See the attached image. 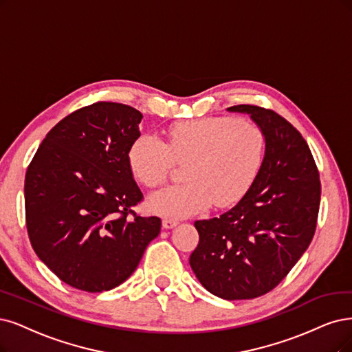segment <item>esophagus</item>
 <instances>
[{
  "label": "esophagus",
  "mask_w": 352,
  "mask_h": 352,
  "mask_svg": "<svg viewBox=\"0 0 352 352\" xmlns=\"http://www.w3.org/2000/svg\"><path fill=\"white\" fill-rule=\"evenodd\" d=\"M178 225V220H174V219H164L162 220V228L164 229H173Z\"/></svg>",
  "instance_id": "esophagus-1"
}]
</instances>
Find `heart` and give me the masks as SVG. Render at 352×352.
I'll return each mask as SVG.
<instances>
[{
	"label": "heart",
	"instance_id": "1",
	"mask_svg": "<svg viewBox=\"0 0 352 352\" xmlns=\"http://www.w3.org/2000/svg\"><path fill=\"white\" fill-rule=\"evenodd\" d=\"M265 156V135L251 122L233 117H204L169 127L166 142L139 136L129 149L133 177L145 187L161 186L177 164H186L187 183L153 192L149 209L183 219L239 203L256 179Z\"/></svg>",
	"mask_w": 352,
	"mask_h": 352
}]
</instances>
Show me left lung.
Listing matches in <instances>:
<instances>
[{
    "label": "left lung",
    "instance_id": "1",
    "mask_svg": "<svg viewBox=\"0 0 352 352\" xmlns=\"http://www.w3.org/2000/svg\"><path fill=\"white\" fill-rule=\"evenodd\" d=\"M246 113L265 135V156L246 196L230 210L197 220L200 241L190 265L203 287L225 300H246L278 285L315 235L320 181L303 136L272 110Z\"/></svg>",
    "mask_w": 352,
    "mask_h": 352
}]
</instances>
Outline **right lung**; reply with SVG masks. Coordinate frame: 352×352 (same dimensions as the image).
<instances>
[{"label": "right lung", "mask_w": 352, "mask_h": 352, "mask_svg": "<svg viewBox=\"0 0 352 352\" xmlns=\"http://www.w3.org/2000/svg\"><path fill=\"white\" fill-rule=\"evenodd\" d=\"M142 113L100 101L62 119L43 139L24 181L25 225L41 261L88 293L126 281L160 235L161 219L132 209L143 194L127 162Z\"/></svg>", "instance_id": "right-lung-1"}]
</instances>
